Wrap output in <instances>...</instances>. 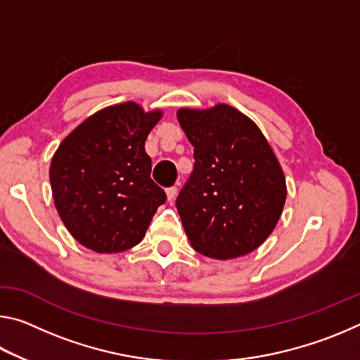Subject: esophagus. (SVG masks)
<instances>
[{"label": "esophagus", "mask_w": 360, "mask_h": 360, "mask_svg": "<svg viewBox=\"0 0 360 360\" xmlns=\"http://www.w3.org/2000/svg\"><path fill=\"white\" fill-rule=\"evenodd\" d=\"M176 193H178V187H168L167 188V198L168 202H173L176 198Z\"/></svg>", "instance_id": "esophagus-1"}]
</instances>
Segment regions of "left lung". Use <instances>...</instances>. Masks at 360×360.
<instances>
[{"instance_id":"obj_1","label":"left lung","mask_w":360,"mask_h":360,"mask_svg":"<svg viewBox=\"0 0 360 360\" xmlns=\"http://www.w3.org/2000/svg\"><path fill=\"white\" fill-rule=\"evenodd\" d=\"M193 172L176 198L191 245L212 259L246 255L276 227L285 179L259 127L229 105L179 109Z\"/></svg>"}]
</instances>
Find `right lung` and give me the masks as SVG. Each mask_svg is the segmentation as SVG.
Wrapping results in <instances>:
<instances>
[{"label":"right lung","mask_w":360,"mask_h":360,"mask_svg":"<svg viewBox=\"0 0 360 360\" xmlns=\"http://www.w3.org/2000/svg\"><path fill=\"white\" fill-rule=\"evenodd\" d=\"M160 117L127 101L90 115L58 146L49 172L53 203L82 246L112 254L144 238L167 200L144 149Z\"/></svg>","instance_id":"1"}]
</instances>
